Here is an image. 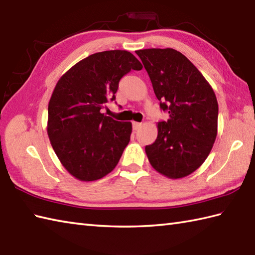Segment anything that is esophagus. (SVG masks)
Masks as SVG:
<instances>
[{
    "label": "esophagus",
    "instance_id": "1",
    "mask_svg": "<svg viewBox=\"0 0 255 255\" xmlns=\"http://www.w3.org/2000/svg\"><path fill=\"white\" fill-rule=\"evenodd\" d=\"M132 126H133V129H134V131H137V129H138L140 127H142V123H139V122H133Z\"/></svg>",
    "mask_w": 255,
    "mask_h": 255
}]
</instances>
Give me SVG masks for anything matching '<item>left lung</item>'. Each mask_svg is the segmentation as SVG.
Segmentation results:
<instances>
[{"label": "left lung", "mask_w": 255, "mask_h": 255, "mask_svg": "<svg viewBox=\"0 0 255 255\" xmlns=\"http://www.w3.org/2000/svg\"><path fill=\"white\" fill-rule=\"evenodd\" d=\"M148 73L160 109L158 135L145 147L152 168L170 179L194 172L211 152L217 136L218 104L211 85L182 53L174 49L136 51Z\"/></svg>", "instance_id": "1"}]
</instances>
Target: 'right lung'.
Returning a JSON list of instances; mask_svg holds the SVG:
<instances>
[{
  "instance_id": "1",
  "label": "right lung",
  "mask_w": 255,
  "mask_h": 255,
  "mask_svg": "<svg viewBox=\"0 0 255 255\" xmlns=\"http://www.w3.org/2000/svg\"><path fill=\"white\" fill-rule=\"evenodd\" d=\"M142 64L126 50L87 56L62 76L48 107V135L62 165L81 181H95L118 165L132 133L131 122L101 113L116 99L119 82Z\"/></svg>"
}]
</instances>
